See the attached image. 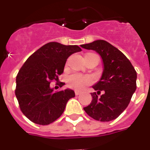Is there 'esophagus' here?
Here are the masks:
<instances>
[{
    "label": "esophagus",
    "instance_id": "34e87169",
    "mask_svg": "<svg viewBox=\"0 0 150 150\" xmlns=\"http://www.w3.org/2000/svg\"><path fill=\"white\" fill-rule=\"evenodd\" d=\"M80 94H81V92H80V91H75V95H80Z\"/></svg>",
    "mask_w": 150,
    "mask_h": 150
}]
</instances>
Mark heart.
I'll use <instances>...</instances> for the list:
<instances>
[{"instance_id": "obj_1", "label": "heart", "mask_w": 150, "mask_h": 150, "mask_svg": "<svg viewBox=\"0 0 150 150\" xmlns=\"http://www.w3.org/2000/svg\"><path fill=\"white\" fill-rule=\"evenodd\" d=\"M92 82V79L88 76H83L81 74H73L67 78V83L71 88L76 90H81L86 85H88Z\"/></svg>"}]
</instances>
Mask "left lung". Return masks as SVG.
Instances as JSON below:
<instances>
[{"mask_svg": "<svg viewBox=\"0 0 150 150\" xmlns=\"http://www.w3.org/2000/svg\"><path fill=\"white\" fill-rule=\"evenodd\" d=\"M86 50H94L100 55L103 73L100 80L92 88V100L83 109L94 120L110 122L126 109L137 88V72L121 51L103 40L81 45ZM100 92L102 95L98 96Z\"/></svg>", "mask_w": 150, "mask_h": 150, "instance_id": "left-lung-1", "label": "left lung"}]
</instances>
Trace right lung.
<instances>
[{"label": "right lung", "instance_id": "obj_1", "mask_svg": "<svg viewBox=\"0 0 150 150\" xmlns=\"http://www.w3.org/2000/svg\"><path fill=\"white\" fill-rule=\"evenodd\" d=\"M81 51L76 45L50 42L26 60L17 74L15 93L21 110L28 120L46 125L62 116L75 93L70 88L54 92L50 82L59 79L70 55Z\"/></svg>", "mask_w": 150, "mask_h": 150}]
</instances>
